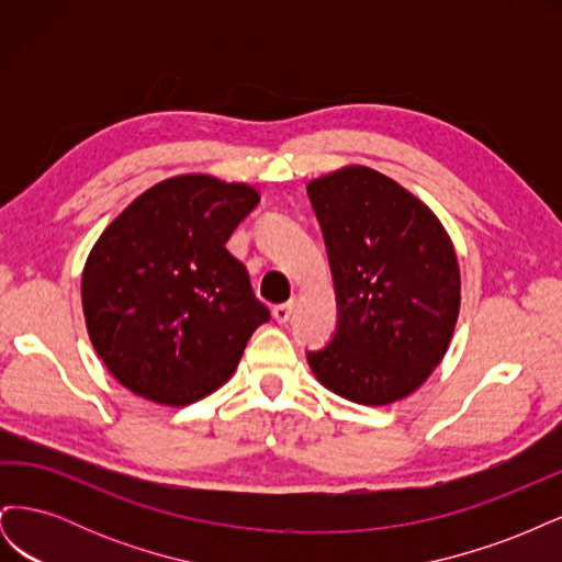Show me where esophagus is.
Returning a JSON list of instances; mask_svg holds the SVG:
<instances>
[{
  "mask_svg": "<svg viewBox=\"0 0 562 562\" xmlns=\"http://www.w3.org/2000/svg\"><path fill=\"white\" fill-rule=\"evenodd\" d=\"M293 310H295V300H288L283 304H277V307H274V318L279 323H288V321H291V316H293Z\"/></svg>",
  "mask_w": 562,
  "mask_h": 562,
  "instance_id": "esophagus-1",
  "label": "esophagus"
}]
</instances>
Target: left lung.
I'll return each mask as SVG.
<instances>
[{"mask_svg":"<svg viewBox=\"0 0 562 562\" xmlns=\"http://www.w3.org/2000/svg\"><path fill=\"white\" fill-rule=\"evenodd\" d=\"M335 283L330 342L307 351L323 386L394 403L443 359L459 314V265L438 217L398 182L349 166L307 184Z\"/></svg>","mask_w":562,"mask_h":562,"instance_id":"8db88e82","label":"left lung"}]
</instances>
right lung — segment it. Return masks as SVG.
Returning <instances> with one entry per match:
<instances>
[{"label":"right lung","mask_w":562,"mask_h":562,"mask_svg":"<svg viewBox=\"0 0 562 562\" xmlns=\"http://www.w3.org/2000/svg\"><path fill=\"white\" fill-rule=\"evenodd\" d=\"M258 201L248 184L178 176L140 194L95 241L83 316L98 356L133 394L166 405L209 396L271 318L225 248Z\"/></svg>","instance_id":"1"}]
</instances>
